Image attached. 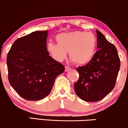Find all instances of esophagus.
<instances>
[{"instance_id": "1", "label": "esophagus", "mask_w": 128, "mask_h": 128, "mask_svg": "<svg viewBox=\"0 0 128 128\" xmlns=\"http://www.w3.org/2000/svg\"><path fill=\"white\" fill-rule=\"evenodd\" d=\"M71 70V68H70V67L68 66H65V71L66 72H68L69 71H70Z\"/></svg>"}]
</instances>
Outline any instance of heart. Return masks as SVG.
Here are the masks:
<instances>
[{"instance_id":"1","label":"heart","mask_w":128,"mask_h":128,"mask_svg":"<svg viewBox=\"0 0 128 128\" xmlns=\"http://www.w3.org/2000/svg\"><path fill=\"white\" fill-rule=\"evenodd\" d=\"M56 40L57 44L48 43L47 51L57 61L65 59L70 52L72 61L84 64L90 62L95 54L97 39L92 33L78 31L63 32L57 35Z\"/></svg>"}]
</instances>
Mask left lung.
Listing matches in <instances>:
<instances>
[{"label": "left lung", "mask_w": 128, "mask_h": 128, "mask_svg": "<svg viewBox=\"0 0 128 128\" xmlns=\"http://www.w3.org/2000/svg\"><path fill=\"white\" fill-rule=\"evenodd\" d=\"M96 32L99 50L88 64L76 69L79 78L74 86L76 95L88 102L99 101L112 91L120 66L115 46L98 30Z\"/></svg>", "instance_id": "8db88e82"}]
</instances>
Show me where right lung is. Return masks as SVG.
<instances>
[{"mask_svg": "<svg viewBox=\"0 0 128 128\" xmlns=\"http://www.w3.org/2000/svg\"><path fill=\"white\" fill-rule=\"evenodd\" d=\"M48 31H37L18 38L7 55L8 79L25 100L36 101L51 92L55 79L64 66L49 56Z\"/></svg>", "mask_w": 128, "mask_h": 128, "instance_id": "add662e5", "label": "right lung"}]
</instances>
